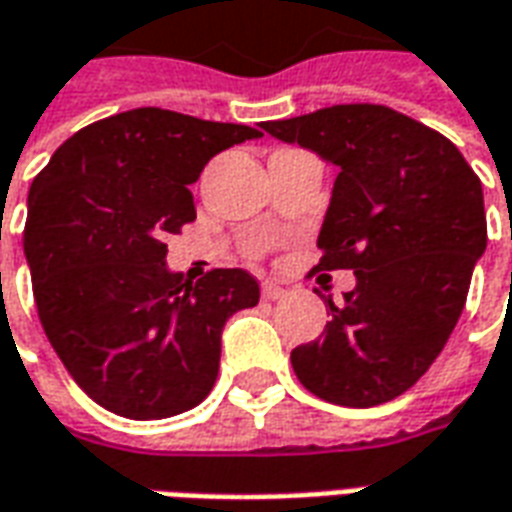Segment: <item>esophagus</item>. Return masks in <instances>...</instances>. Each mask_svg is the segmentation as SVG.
<instances>
[{
	"label": "esophagus",
	"instance_id": "34e87169",
	"mask_svg": "<svg viewBox=\"0 0 512 512\" xmlns=\"http://www.w3.org/2000/svg\"><path fill=\"white\" fill-rule=\"evenodd\" d=\"M260 293H263V299L268 301H277L288 296V290L282 288V285H277V282H263V285H260Z\"/></svg>",
	"mask_w": 512,
	"mask_h": 512
}]
</instances>
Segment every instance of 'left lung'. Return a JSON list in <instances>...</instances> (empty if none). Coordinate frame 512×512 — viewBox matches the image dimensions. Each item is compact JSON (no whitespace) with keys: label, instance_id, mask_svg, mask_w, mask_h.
<instances>
[{"label":"left lung","instance_id":"1","mask_svg":"<svg viewBox=\"0 0 512 512\" xmlns=\"http://www.w3.org/2000/svg\"><path fill=\"white\" fill-rule=\"evenodd\" d=\"M337 167L318 271L351 268L321 340L290 362L312 395L370 408L425 376L461 318L485 252L483 186L447 136L381 104H337L260 123Z\"/></svg>","mask_w":512,"mask_h":512}]
</instances>
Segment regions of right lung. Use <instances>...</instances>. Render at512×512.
I'll return each instance as SVG.
<instances>
[{"label": "right lung", "mask_w": 512, "mask_h": 512, "mask_svg": "<svg viewBox=\"0 0 512 512\" xmlns=\"http://www.w3.org/2000/svg\"><path fill=\"white\" fill-rule=\"evenodd\" d=\"M263 136L158 106L65 139L29 189L24 255L35 307L65 370L98 406L164 419L216 384L222 329L255 307L244 268L197 282L167 271V235L197 219L189 186L227 147Z\"/></svg>", "instance_id": "1"}]
</instances>
